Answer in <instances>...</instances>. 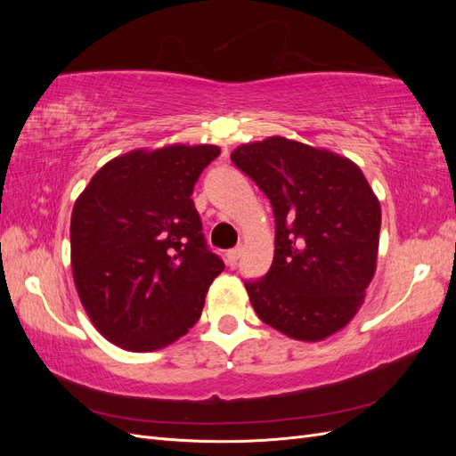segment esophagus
I'll return each instance as SVG.
<instances>
[{
  "label": "esophagus",
  "instance_id": "esophagus-1",
  "mask_svg": "<svg viewBox=\"0 0 456 456\" xmlns=\"http://www.w3.org/2000/svg\"><path fill=\"white\" fill-rule=\"evenodd\" d=\"M241 253H243L241 247H233V249H230V251L226 253V262H228V265H230V266H236V262L240 260Z\"/></svg>",
  "mask_w": 456,
  "mask_h": 456
}]
</instances>
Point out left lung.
Listing matches in <instances>:
<instances>
[{
	"label": "left lung",
	"mask_w": 456,
	"mask_h": 456,
	"mask_svg": "<svg viewBox=\"0 0 456 456\" xmlns=\"http://www.w3.org/2000/svg\"><path fill=\"white\" fill-rule=\"evenodd\" d=\"M230 158L275 216L272 266L245 283L256 315L295 340L335 335L362 308L377 272L380 203L365 175L335 151L278 134Z\"/></svg>",
	"instance_id": "obj_1"
}]
</instances>
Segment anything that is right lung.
I'll return each mask as SVG.
<instances>
[{
  "instance_id": "1",
  "label": "right lung",
  "mask_w": 456,
  "mask_h": 456,
  "mask_svg": "<svg viewBox=\"0 0 456 456\" xmlns=\"http://www.w3.org/2000/svg\"><path fill=\"white\" fill-rule=\"evenodd\" d=\"M220 148L133 150L94 173L74 203L72 273L99 333L154 352L200 320L224 262L207 249L191 191Z\"/></svg>"
}]
</instances>
